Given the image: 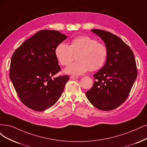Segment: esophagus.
I'll list each match as a JSON object with an SVG mask.
<instances>
[{
    "label": "esophagus",
    "mask_w": 147,
    "mask_h": 147,
    "mask_svg": "<svg viewBox=\"0 0 147 147\" xmlns=\"http://www.w3.org/2000/svg\"><path fill=\"white\" fill-rule=\"evenodd\" d=\"M70 78H71L73 79H77L79 78L78 76H71Z\"/></svg>",
    "instance_id": "esophagus-1"
}]
</instances>
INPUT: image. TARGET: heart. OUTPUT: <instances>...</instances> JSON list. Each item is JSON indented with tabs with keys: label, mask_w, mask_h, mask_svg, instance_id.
<instances>
[{
	"label": "heart",
	"mask_w": 147,
	"mask_h": 147,
	"mask_svg": "<svg viewBox=\"0 0 147 147\" xmlns=\"http://www.w3.org/2000/svg\"><path fill=\"white\" fill-rule=\"evenodd\" d=\"M55 55L59 62L67 66L75 59L77 62L71 63L65 69V73L80 75L90 70L100 69L105 63L108 55V48L104 43L88 36L76 37L68 45L61 43L55 49Z\"/></svg>",
	"instance_id": "obj_1"
}]
</instances>
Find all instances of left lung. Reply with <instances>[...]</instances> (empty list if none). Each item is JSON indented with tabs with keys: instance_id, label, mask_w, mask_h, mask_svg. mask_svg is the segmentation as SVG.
Instances as JSON below:
<instances>
[{
	"instance_id": "obj_1",
	"label": "left lung",
	"mask_w": 147,
	"mask_h": 147,
	"mask_svg": "<svg viewBox=\"0 0 147 147\" xmlns=\"http://www.w3.org/2000/svg\"><path fill=\"white\" fill-rule=\"evenodd\" d=\"M91 31L104 41L108 55L104 66L93 75L95 81L86 96L99 110H113L129 96L137 78L136 63L131 49L121 38L104 30Z\"/></svg>"
}]
</instances>
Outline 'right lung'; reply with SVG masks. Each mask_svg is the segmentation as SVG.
Segmentation results:
<instances>
[{
  "label": "right lung",
  "mask_w": 147,
  "mask_h": 147,
  "mask_svg": "<svg viewBox=\"0 0 147 147\" xmlns=\"http://www.w3.org/2000/svg\"><path fill=\"white\" fill-rule=\"evenodd\" d=\"M67 37L57 31L41 30L13 54L10 79L21 102L32 110L43 111L53 106L69 79L68 75L52 79L61 70L55 49Z\"/></svg>",
  "instance_id": "add662e5"
}]
</instances>
